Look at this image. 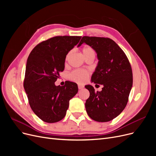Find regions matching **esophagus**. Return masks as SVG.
<instances>
[{
  "mask_svg": "<svg viewBox=\"0 0 156 156\" xmlns=\"http://www.w3.org/2000/svg\"><path fill=\"white\" fill-rule=\"evenodd\" d=\"M83 88H84L83 86L81 85V84H78V88H79V90H81V89H83Z\"/></svg>",
  "mask_w": 156,
  "mask_h": 156,
  "instance_id": "1",
  "label": "esophagus"
}]
</instances>
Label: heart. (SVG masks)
Listing matches in <instances>:
<instances>
[{
	"label": "heart",
	"instance_id": "obj_1",
	"mask_svg": "<svg viewBox=\"0 0 156 156\" xmlns=\"http://www.w3.org/2000/svg\"><path fill=\"white\" fill-rule=\"evenodd\" d=\"M83 54L84 56H85L90 53H94V50L90 48V47H84L83 48ZM69 54L67 55L66 58L69 57ZM89 76V73L85 70L83 69H75L72 73H70L69 75V78L75 82H77L78 83H84L87 81L88 77Z\"/></svg>",
	"mask_w": 156,
	"mask_h": 156
}]
</instances>
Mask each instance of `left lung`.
<instances>
[{
  "mask_svg": "<svg viewBox=\"0 0 156 156\" xmlns=\"http://www.w3.org/2000/svg\"><path fill=\"white\" fill-rule=\"evenodd\" d=\"M83 43L96 51L98 59L91 81L103 86L97 92L92 85L85 86L90 92L86 111L94 120L111 121L123 111L128 101L133 85L130 63L123 50L110 38L83 36L77 47Z\"/></svg>",
  "mask_w": 156,
  "mask_h": 156,
  "instance_id": "8db88e82",
  "label": "left lung"
}]
</instances>
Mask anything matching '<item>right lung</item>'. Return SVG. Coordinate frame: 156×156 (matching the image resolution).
I'll return each mask as SVG.
<instances>
[{"mask_svg":"<svg viewBox=\"0 0 156 156\" xmlns=\"http://www.w3.org/2000/svg\"><path fill=\"white\" fill-rule=\"evenodd\" d=\"M81 36H55L41 42L28 57L24 88L34 114L44 122L55 123L63 119L69 101L78 92L77 84L67 81L63 87L55 82L64 69L69 51Z\"/></svg>","mask_w":156,"mask_h":156,"instance_id":"obj_1","label":"right lung"}]
</instances>
